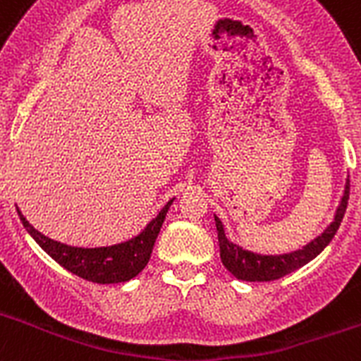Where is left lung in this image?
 Listing matches in <instances>:
<instances>
[{"label": "left lung", "mask_w": 361, "mask_h": 361, "mask_svg": "<svg viewBox=\"0 0 361 361\" xmlns=\"http://www.w3.org/2000/svg\"><path fill=\"white\" fill-rule=\"evenodd\" d=\"M349 180L345 184V193L342 197V202L338 206L336 215H334V222L322 233L320 237L309 242L305 247L298 251H293L288 255H279V257H262V255H255L250 251H244L238 245H233L231 242L226 238L224 228L222 222L215 216L216 233H219V245H220V260L224 264L226 269L231 273L233 276H237L238 280H245V282H271V280H279L282 276L289 275L298 267L305 266L311 262L312 258L320 255L324 247L333 240L336 235L338 228L342 224V219L345 215L347 200H349Z\"/></svg>", "instance_id": "obj_1"}]
</instances>
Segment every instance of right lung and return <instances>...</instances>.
I'll return each mask as SVG.
<instances>
[{
    "instance_id": "add662e5",
    "label": "right lung",
    "mask_w": 361,
    "mask_h": 361,
    "mask_svg": "<svg viewBox=\"0 0 361 361\" xmlns=\"http://www.w3.org/2000/svg\"><path fill=\"white\" fill-rule=\"evenodd\" d=\"M171 202L173 200L166 204L161 213L146 226L139 237L124 242V244L110 245V247H94V250L72 247V245L61 244V242L50 240L49 237L41 235L34 226L28 224L21 212H18V215L27 231L34 237V240L66 271L94 283H117L132 280L145 269Z\"/></svg>"
}]
</instances>
